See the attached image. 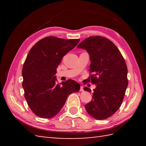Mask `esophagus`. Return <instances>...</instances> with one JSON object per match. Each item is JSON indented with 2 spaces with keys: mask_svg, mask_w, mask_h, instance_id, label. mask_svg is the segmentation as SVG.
<instances>
[{
  "mask_svg": "<svg viewBox=\"0 0 146 146\" xmlns=\"http://www.w3.org/2000/svg\"><path fill=\"white\" fill-rule=\"evenodd\" d=\"M80 92H83V91H84V90H83V86H80Z\"/></svg>",
  "mask_w": 146,
  "mask_h": 146,
  "instance_id": "obj_1",
  "label": "esophagus"
}]
</instances>
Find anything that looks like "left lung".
Listing matches in <instances>:
<instances>
[{
  "instance_id": "1",
  "label": "left lung",
  "mask_w": 146,
  "mask_h": 146,
  "mask_svg": "<svg viewBox=\"0 0 146 146\" xmlns=\"http://www.w3.org/2000/svg\"><path fill=\"white\" fill-rule=\"evenodd\" d=\"M89 52L91 64L87 82L97 85L92 99L85 105L87 112L98 120L108 119L122 105L128 85L127 67L117 46L103 36H91L77 46ZM85 91L91 92L85 86Z\"/></svg>"
}]
</instances>
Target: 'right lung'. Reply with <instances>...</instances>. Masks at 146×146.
Wrapping results in <instances>:
<instances>
[{
	"label": "right lung",
	"instance_id": "obj_1",
	"mask_svg": "<svg viewBox=\"0 0 146 146\" xmlns=\"http://www.w3.org/2000/svg\"><path fill=\"white\" fill-rule=\"evenodd\" d=\"M80 39H64L48 36L30 49L22 75L24 97L36 115L45 119L58 114L68 95L78 92L79 83L73 80L56 83V73L62 58L78 44ZM61 84V83H60Z\"/></svg>",
	"mask_w": 146,
	"mask_h": 146
}]
</instances>
